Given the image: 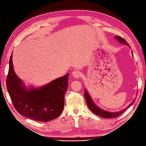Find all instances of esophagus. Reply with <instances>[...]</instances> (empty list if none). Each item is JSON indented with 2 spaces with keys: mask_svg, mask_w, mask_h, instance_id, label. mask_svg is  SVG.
<instances>
[{
  "mask_svg": "<svg viewBox=\"0 0 146 146\" xmlns=\"http://www.w3.org/2000/svg\"><path fill=\"white\" fill-rule=\"evenodd\" d=\"M72 74L74 77L76 78H78L80 77H81L82 76V73L79 71V70H74V71L72 72Z\"/></svg>",
  "mask_w": 146,
  "mask_h": 146,
  "instance_id": "1",
  "label": "esophagus"
}]
</instances>
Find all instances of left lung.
Returning a JSON list of instances; mask_svg holds the SVG:
<instances>
[{
  "label": "left lung",
  "instance_id": "left-lung-1",
  "mask_svg": "<svg viewBox=\"0 0 146 146\" xmlns=\"http://www.w3.org/2000/svg\"><path fill=\"white\" fill-rule=\"evenodd\" d=\"M114 38L116 39L120 43L123 44H124V45L129 46L130 47V46H129V44H128L126 42L125 39H123L122 38L119 36H114ZM131 54H132V55L133 56V52H132V51H131ZM84 96H85V98L88 107H89V108H90L91 111L92 113H94V114H97L98 116H99L100 117H104V118H113V117H117L119 115H121L122 113H123V112H125V111L127 108L131 107V105L133 104L134 103V102H135V100H133V102H132L129 106H128L127 108L123 109V110H121V111H117V112H110V111H106V110L102 109L100 107H99L98 106H97L96 104H95V103L94 102V101L92 100L91 96L90 95L89 92H88V91L86 89H85V92H84Z\"/></svg>",
  "mask_w": 146,
  "mask_h": 146
}]
</instances>
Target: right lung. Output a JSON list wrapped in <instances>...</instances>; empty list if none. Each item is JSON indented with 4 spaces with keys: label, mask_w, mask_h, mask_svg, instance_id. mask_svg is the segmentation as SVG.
<instances>
[{
    "label": "right lung",
    "mask_w": 146,
    "mask_h": 146,
    "mask_svg": "<svg viewBox=\"0 0 146 146\" xmlns=\"http://www.w3.org/2000/svg\"><path fill=\"white\" fill-rule=\"evenodd\" d=\"M13 53L9 61L7 88L13 105L21 115L40 122L56 118L63 111L69 74L39 88L27 87L16 74Z\"/></svg>",
    "instance_id": "add662e5"
}]
</instances>
